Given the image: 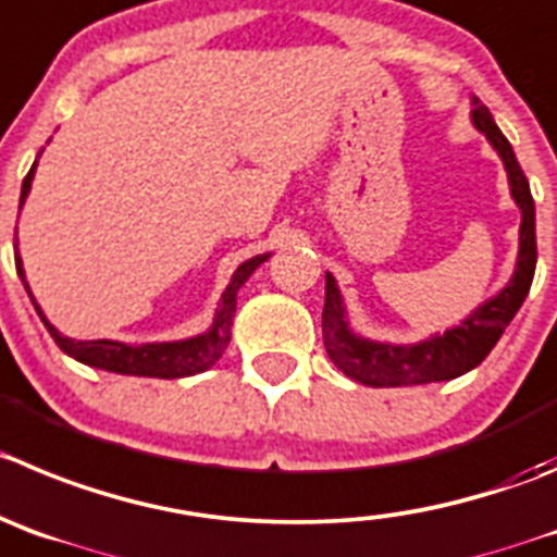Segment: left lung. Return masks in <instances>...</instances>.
<instances>
[{
  "mask_svg": "<svg viewBox=\"0 0 557 557\" xmlns=\"http://www.w3.org/2000/svg\"><path fill=\"white\" fill-rule=\"evenodd\" d=\"M472 123L492 148L500 153L506 164L508 184H511V197L522 211V225H519V258L517 272L511 283L475 310L470 319L461 321V326L448 330L445 335H434L414 346H389V343H373L366 337H357L349 330L346 310H343L341 290H337L335 277L326 274V296H324V346L330 360L341 368L343 373L355 382L368 384V387H404V384H425V382H448V379L461 376L486 360L495 343L511 324L517 310L522 308L528 296L533 272H536V208H533V195H530L528 178L519 168L513 156L511 143L503 137L497 123L492 121L490 109L483 107L478 98H472Z\"/></svg>",
  "mask_w": 557,
  "mask_h": 557,
  "instance_id": "left-lung-1",
  "label": "left lung"
}]
</instances>
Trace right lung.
<instances>
[{"instance_id":"add662e5","label":"right lung","mask_w":557,"mask_h":557,"mask_svg":"<svg viewBox=\"0 0 557 557\" xmlns=\"http://www.w3.org/2000/svg\"><path fill=\"white\" fill-rule=\"evenodd\" d=\"M35 164H38V161H35ZM35 164L27 173V178H24V184H21V202L27 200L29 186H33ZM269 255H255V258H249V261H244L242 267L236 269L231 285H227L225 294H222V305L220 310H216L214 326H211L206 335H197V337H189V341H175V343H145V346H126V343H117V341H71V337L60 335V330L46 321V315L40 313L38 302H35L33 294H29V285H27V277H24V267H21L18 252H15V269H18L21 283H24V288H27L38 315L44 319L46 330H49V335L54 337V343L65 351L67 357H74V360L85 362V366L101 368V371L128 373V376L181 379V376H191V373L206 371V368H211L216 360H220L222 351H225L227 343H231V326H233V313H236L238 288L247 283L249 274L261 267Z\"/></svg>"}]
</instances>
